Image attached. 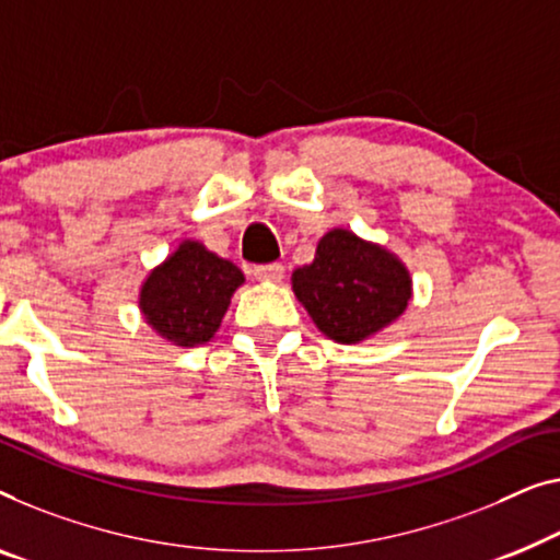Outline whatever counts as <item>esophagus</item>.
<instances>
[{"label": "esophagus", "mask_w": 560, "mask_h": 560, "mask_svg": "<svg viewBox=\"0 0 560 560\" xmlns=\"http://www.w3.org/2000/svg\"><path fill=\"white\" fill-rule=\"evenodd\" d=\"M253 272H255V278L260 280V282H282V278H285V267H282L280 262L257 265Z\"/></svg>", "instance_id": "esophagus-1"}]
</instances>
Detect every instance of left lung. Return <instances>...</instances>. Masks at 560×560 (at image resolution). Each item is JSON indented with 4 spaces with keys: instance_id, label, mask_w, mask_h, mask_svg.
Masks as SVG:
<instances>
[{
    "instance_id": "1",
    "label": "left lung",
    "mask_w": 560,
    "mask_h": 560,
    "mask_svg": "<svg viewBox=\"0 0 560 560\" xmlns=\"http://www.w3.org/2000/svg\"><path fill=\"white\" fill-rule=\"evenodd\" d=\"M293 293L320 334L361 343L407 311L411 278L394 253L338 226L323 234L315 260L293 272Z\"/></svg>"
}]
</instances>
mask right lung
Segmentation results:
<instances>
[{
	"mask_svg": "<svg viewBox=\"0 0 560 560\" xmlns=\"http://www.w3.org/2000/svg\"><path fill=\"white\" fill-rule=\"evenodd\" d=\"M245 275L237 265L184 240L143 280L139 307L149 326L174 346H199L217 334Z\"/></svg>",
	"mask_w": 560,
	"mask_h": 560,
	"instance_id": "add662e5",
	"label": "right lung"
}]
</instances>
